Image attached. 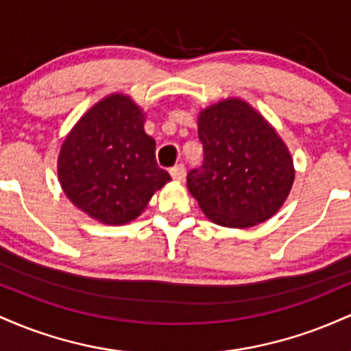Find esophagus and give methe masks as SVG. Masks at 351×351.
Segmentation results:
<instances>
[{
	"mask_svg": "<svg viewBox=\"0 0 351 351\" xmlns=\"http://www.w3.org/2000/svg\"><path fill=\"white\" fill-rule=\"evenodd\" d=\"M170 175L175 181H183L184 176H186V171H184L183 165H176V167H173L170 170Z\"/></svg>",
	"mask_w": 351,
	"mask_h": 351,
	"instance_id": "obj_1",
	"label": "esophagus"
}]
</instances>
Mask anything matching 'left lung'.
I'll list each match as a JSON object with an SVG mask.
<instances>
[{"instance_id":"8db88e82","label":"left lung","mask_w":351,"mask_h":351,"mask_svg":"<svg viewBox=\"0 0 351 351\" xmlns=\"http://www.w3.org/2000/svg\"><path fill=\"white\" fill-rule=\"evenodd\" d=\"M203 167L186 176L189 193L213 223L252 228L271 219L291 193L295 168L276 128L243 99L199 112Z\"/></svg>"}]
</instances>
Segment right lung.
Masks as SVG:
<instances>
[{
  "label": "right lung",
  "instance_id": "1",
  "mask_svg": "<svg viewBox=\"0 0 351 351\" xmlns=\"http://www.w3.org/2000/svg\"><path fill=\"white\" fill-rule=\"evenodd\" d=\"M145 114L127 94H110L79 119L60 147L58 176L74 206L108 226L138 217L170 181L158 168Z\"/></svg>",
  "mask_w": 351,
  "mask_h": 351
}]
</instances>
